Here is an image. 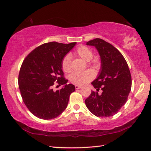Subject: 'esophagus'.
Returning a JSON list of instances; mask_svg holds the SVG:
<instances>
[{"label": "esophagus", "mask_w": 151, "mask_h": 151, "mask_svg": "<svg viewBox=\"0 0 151 151\" xmlns=\"http://www.w3.org/2000/svg\"><path fill=\"white\" fill-rule=\"evenodd\" d=\"M75 88L76 89H81L82 87L81 86H78V85H75Z\"/></svg>", "instance_id": "esophagus-1"}]
</instances>
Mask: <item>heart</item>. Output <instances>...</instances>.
I'll return each mask as SVG.
<instances>
[{
	"instance_id": "obj_1",
	"label": "heart",
	"mask_w": 151,
	"mask_h": 151,
	"mask_svg": "<svg viewBox=\"0 0 151 151\" xmlns=\"http://www.w3.org/2000/svg\"><path fill=\"white\" fill-rule=\"evenodd\" d=\"M77 54L82 59L86 61H89L93 57V51L86 46H80L75 51ZM62 69L65 72H70L71 70V65H70V56L67 54L62 60ZM94 74L91 70H76L70 74L69 76V80L72 83L76 85H84L86 84L93 78Z\"/></svg>"
}]
</instances>
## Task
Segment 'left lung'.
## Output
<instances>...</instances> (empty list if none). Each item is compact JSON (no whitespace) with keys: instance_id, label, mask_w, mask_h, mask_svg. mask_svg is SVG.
<instances>
[{"instance_id":"obj_1","label":"left lung","mask_w":151,"mask_h":151,"mask_svg":"<svg viewBox=\"0 0 151 151\" xmlns=\"http://www.w3.org/2000/svg\"><path fill=\"white\" fill-rule=\"evenodd\" d=\"M86 45L95 47L101 58L100 70L91 84L97 91L101 89L102 93L92 91L85 100L86 105L95 116H112L126 103L131 90L129 66L119 51L103 40L96 38Z\"/></svg>"}]
</instances>
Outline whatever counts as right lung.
Here are the masks:
<instances>
[{
    "label": "right lung",
    "instance_id": "obj_1",
    "mask_svg": "<svg viewBox=\"0 0 151 151\" xmlns=\"http://www.w3.org/2000/svg\"><path fill=\"white\" fill-rule=\"evenodd\" d=\"M50 42L37 47L24 59L19 71L18 83L21 97L28 110L42 119L57 117L65 110L75 86L66 84L62 62L76 45ZM57 81L64 86L60 91L52 88Z\"/></svg>",
    "mask_w": 151,
    "mask_h": 151
}]
</instances>
